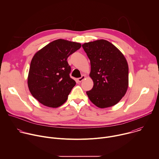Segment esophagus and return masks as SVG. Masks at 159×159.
<instances>
[{"instance_id": "obj_1", "label": "esophagus", "mask_w": 159, "mask_h": 159, "mask_svg": "<svg viewBox=\"0 0 159 159\" xmlns=\"http://www.w3.org/2000/svg\"><path fill=\"white\" fill-rule=\"evenodd\" d=\"M85 75H82V77H80V78H79V79H78V82H82V81L85 79Z\"/></svg>"}]
</instances>
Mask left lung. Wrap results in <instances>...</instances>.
I'll return each instance as SVG.
<instances>
[{
    "instance_id": "left-lung-1",
    "label": "left lung",
    "mask_w": 159,
    "mask_h": 159,
    "mask_svg": "<svg viewBox=\"0 0 159 159\" xmlns=\"http://www.w3.org/2000/svg\"><path fill=\"white\" fill-rule=\"evenodd\" d=\"M90 61V77L94 82L87 94L100 108L117 104L128 86V66L122 53L112 43L100 39L82 44Z\"/></svg>"
}]
</instances>
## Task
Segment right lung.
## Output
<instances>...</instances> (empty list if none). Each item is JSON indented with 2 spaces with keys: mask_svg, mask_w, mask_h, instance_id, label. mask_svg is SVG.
Instances as JSON below:
<instances>
[{
  "mask_svg": "<svg viewBox=\"0 0 159 159\" xmlns=\"http://www.w3.org/2000/svg\"><path fill=\"white\" fill-rule=\"evenodd\" d=\"M80 47L79 43L58 39L34 55L28 84L32 96L40 103L58 107L66 101L76 84L70 77L71 67L67 58Z\"/></svg>",
  "mask_w": 159,
  "mask_h": 159,
  "instance_id": "1",
  "label": "right lung"
}]
</instances>
